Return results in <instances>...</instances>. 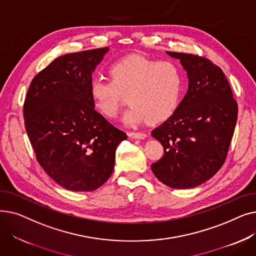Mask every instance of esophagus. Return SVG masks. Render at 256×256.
Listing matches in <instances>:
<instances>
[{
  "label": "esophagus",
  "mask_w": 256,
  "mask_h": 256,
  "mask_svg": "<svg viewBox=\"0 0 256 256\" xmlns=\"http://www.w3.org/2000/svg\"><path fill=\"white\" fill-rule=\"evenodd\" d=\"M128 136L132 138H135V139H144V138H146V134L141 132H130Z\"/></svg>",
  "instance_id": "34e87169"
}]
</instances>
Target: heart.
<instances>
[{"instance_id": "heart-1", "label": "heart", "mask_w": 256, "mask_h": 256, "mask_svg": "<svg viewBox=\"0 0 256 256\" xmlns=\"http://www.w3.org/2000/svg\"><path fill=\"white\" fill-rule=\"evenodd\" d=\"M108 72L110 80L93 78L89 88L94 106L106 117L116 116L126 96L130 106L124 120L130 124L160 122L180 104L184 74L176 62L132 54L113 62Z\"/></svg>"}]
</instances>
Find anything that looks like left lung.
I'll return each instance as SVG.
<instances>
[{
	"mask_svg": "<svg viewBox=\"0 0 256 256\" xmlns=\"http://www.w3.org/2000/svg\"><path fill=\"white\" fill-rule=\"evenodd\" d=\"M180 60L189 90L174 113L152 135L164 154L152 164L154 176L170 188L204 184L224 164L238 119V102L219 66L186 52H167Z\"/></svg>",
	"mask_w": 256,
	"mask_h": 256,
	"instance_id": "obj_1",
	"label": "left lung"
}]
</instances>
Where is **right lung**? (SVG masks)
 I'll return each mask as SVG.
<instances>
[{"label": "right lung", "instance_id": "1", "mask_svg": "<svg viewBox=\"0 0 256 256\" xmlns=\"http://www.w3.org/2000/svg\"><path fill=\"white\" fill-rule=\"evenodd\" d=\"M109 48L72 52L32 80L24 102V126L36 160L48 176L72 192L102 186L113 172L126 134L94 109L92 72Z\"/></svg>", "mask_w": 256, "mask_h": 256}]
</instances>
